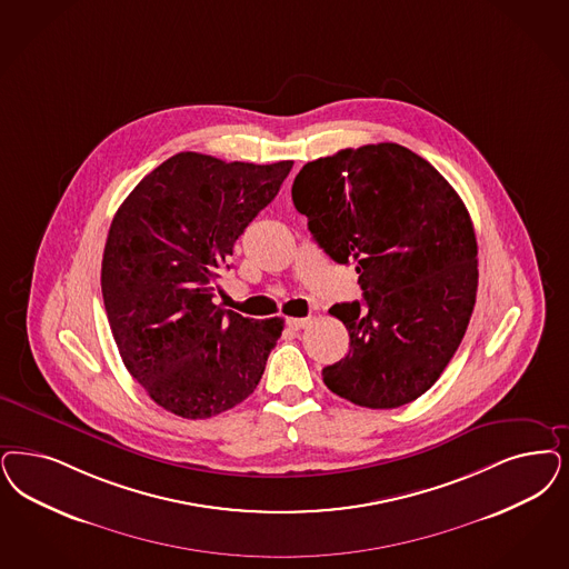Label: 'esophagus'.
<instances>
[{
    "mask_svg": "<svg viewBox=\"0 0 569 569\" xmlns=\"http://www.w3.org/2000/svg\"><path fill=\"white\" fill-rule=\"evenodd\" d=\"M286 323H288V328H292V330H302L305 326L311 323V317H288Z\"/></svg>",
    "mask_w": 569,
    "mask_h": 569,
    "instance_id": "esophagus-1",
    "label": "esophagus"
}]
</instances>
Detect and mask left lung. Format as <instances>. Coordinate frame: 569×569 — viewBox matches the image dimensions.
Returning <instances> with one entry per match:
<instances>
[{
  "instance_id": "8db88e82",
  "label": "left lung",
  "mask_w": 569,
  "mask_h": 569,
  "mask_svg": "<svg viewBox=\"0 0 569 569\" xmlns=\"http://www.w3.org/2000/svg\"><path fill=\"white\" fill-rule=\"evenodd\" d=\"M296 210L319 248L355 264L361 302L333 305L351 336L323 382L361 408L391 410L429 391L467 332L477 239L462 199L427 159L380 142L309 161Z\"/></svg>"
}]
</instances>
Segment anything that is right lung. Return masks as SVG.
Returning a JSON list of instances; mask_svg holds the SVG:
<instances>
[{
	"instance_id": "1",
	"label": "right lung",
	"mask_w": 569,
	"mask_h": 569,
	"mask_svg": "<svg viewBox=\"0 0 569 569\" xmlns=\"http://www.w3.org/2000/svg\"><path fill=\"white\" fill-rule=\"evenodd\" d=\"M295 161L256 166L178 153L113 216L100 288L123 366L168 412H227L254 392L283 319L212 302L239 236L273 201Z\"/></svg>"
}]
</instances>
